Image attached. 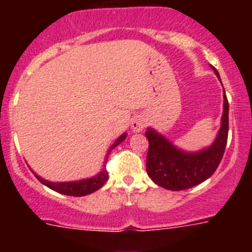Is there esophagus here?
I'll list each match as a JSON object with an SVG mask.
<instances>
[{
	"label": "esophagus",
	"instance_id": "34e87169",
	"mask_svg": "<svg viewBox=\"0 0 252 252\" xmlns=\"http://www.w3.org/2000/svg\"><path fill=\"white\" fill-rule=\"evenodd\" d=\"M146 126H148V120H146L144 116H137V117H135V119L132 120V122H131V128H132L133 132H140V131L144 130Z\"/></svg>",
	"mask_w": 252,
	"mask_h": 252
}]
</instances>
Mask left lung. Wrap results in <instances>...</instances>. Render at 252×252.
Segmentation results:
<instances>
[{
	"instance_id": "obj_1",
	"label": "left lung",
	"mask_w": 252,
	"mask_h": 252,
	"mask_svg": "<svg viewBox=\"0 0 252 252\" xmlns=\"http://www.w3.org/2000/svg\"><path fill=\"white\" fill-rule=\"evenodd\" d=\"M213 70L220 78L216 68ZM145 136L149 140L146 171L154 183L169 190H183L203 183L218 168L227 145L228 101L226 93L223 94L221 128L208 148L197 153L180 150L151 127L145 131Z\"/></svg>"
}]
</instances>
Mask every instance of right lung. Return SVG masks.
Listing matches in <instances>:
<instances>
[{
    "instance_id": "obj_1",
    "label": "right lung",
    "mask_w": 252,
    "mask_h": 252,
    "mask_svg": "<svg viewBox=\"0 0 252 252\" xmlns=\"http://www.w3.org/2000/svg\"><path fill=\"white\" fill-rule=\"evenodd\" d=\"M126 136H127V133H122L121 136L111 145V148L107 151L106 158H104L103 169L99 171L98 174L94 175V177L88 178V179L77 180V182H62V183L49 182V180H45L41 177H39L36 173H34L35 177L37 178V180H39L40 183H43L44 186H46L48 188L53 189V190H55V192L58 193H62V194L73 195V197H82V195L91 194V193L98 190V189L107 182V179H108V173H107V170L104 169V165H106L107 159H108V155H110V153L116 148V146L120 145V144L126 139Z\"/></svg>"
}]
</instances>
